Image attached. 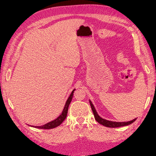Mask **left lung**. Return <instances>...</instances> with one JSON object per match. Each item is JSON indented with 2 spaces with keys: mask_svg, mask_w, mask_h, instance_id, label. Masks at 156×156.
<instances>
[{
  "mask_svg": "<svg viewBox=\"0 0 156 156\" xmlns=\"http://www.w3.org/2000/svg\"><path fill=\"white\" fill-rule=\"evenodd\" d=\"M89 103H90V105H91V107L92 109V111L93 112L95 120H96L99 124L104 126L109 127V128H117V127L124 126H128V125L131 124L137 119V118H135L132 120H130V121H128V122H114V121H111V120L104 119L99 116V115L98 114L97 110L95 109V108L94 106V105L93 104L92 102L91 101V100H89Z\"/></svg>",
  "mask_w": 156,
  "mask_h": 156,
  "instance_id": "left-lung-1",
  "label": "left lung"
}]
</instances>
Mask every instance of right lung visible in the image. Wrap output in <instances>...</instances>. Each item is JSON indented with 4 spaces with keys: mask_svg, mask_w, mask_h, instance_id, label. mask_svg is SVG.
I'll return each instance as SVG.
<instances>
[{
    "mask_svg": "<svg viewBox=\"0 0 156 156\" xmlns=\"http://www.w3.org/2000/svg\"><path fill=\"white\" fill-rule=\"evenodd\" d=\"M75 90H76V89L73 90L71 94H70V96L69 97L68 99L67 100L66 102H65V106L63 108V109L62 113L60 114L56 119H54V120H52V121L48 122V123L43 124L42 126H30L28 124V125L30 126L39 128V129H52V128H54L58 126H59L64 121V120L67 117L68 108H69L70 103H71V102L72 101V99H73V95H74L73 93H74Z\"/></svg>",
    "mask_w": 156,
    "mask_h": 156,
    "instance_id": "add662e5",
    "label": "right lung"
}]
</instances>
